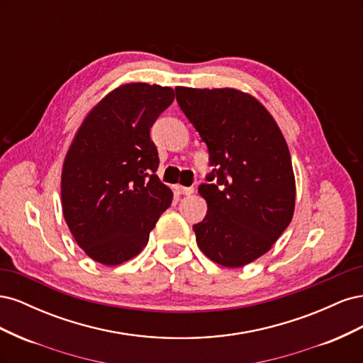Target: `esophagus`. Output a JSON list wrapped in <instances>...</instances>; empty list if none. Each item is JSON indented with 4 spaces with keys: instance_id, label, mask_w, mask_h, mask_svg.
<instances>
[{
    "instance_id": "34e87169",
    "label": "esophagus",
    "mask_w": 363,
    "mask_h": 363,
    "mask_svg": "<svg viewBox=\"0 0 363 363\" xmlns=\"http://www.w3.org/2000/svg\"><path fill=\"white\" fill-rule=\"evenodd\" d=\"M175 192L180 194V195H191L194 194V188H184V186L182 184H175Z\"/></svg>"
}]
</instances>
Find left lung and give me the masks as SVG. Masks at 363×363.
<instances>
[{"instance_id":"left-lung-1","label":"left lung","mask_w":363,"mask_h":363,"mask_svg":"<svg viewBox=\"0 0 363 363\" xmlns=\"http://www.w3.org/2000/svg\"><path fill=\"white\" fill-rule=\"evenodd\" d=\"M175 94L216 167L199 188L207 213L194 225L196 244L218 265L245 267L269 251L292 221L295 175L286 140L265 106L247 92L177 86Z\"/></svg>"}]
</instances>
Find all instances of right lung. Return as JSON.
Here are the masks:
<instances>
[{
    "instance_id": "add662e5",
    "label": "right lung",
    "mask_w": 363,
    "mask_h": 363,
    "mask_svg": "<svg viewBox=\"0 0 363 363\" xmlns=\"http://www.w3.org/2000/svg\"><path fill=\"white\" fill-rule=\"evenodd\" d=\"M174 101L168 86L125 83L86 115L62 168V208L75 242L107 267L138 256L172 201L156 175L150 128Z\"/></svg>"
}]
</instances>
